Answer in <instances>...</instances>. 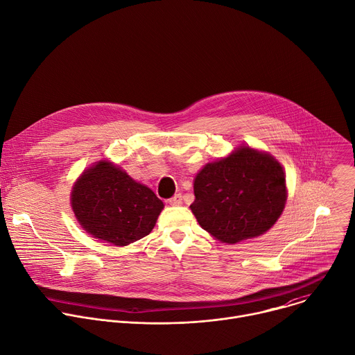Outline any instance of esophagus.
Masks as SVG:
<instances>
[{
    "mask_svg": "<svg viewBox=\"0 0 355 355\" xmlns=\"http://www.w3.org/2000/svg\"><path fill=\"white\" fill-rule=\"evenodd\" d=\"M168 202H170V205H173V207H180L182 204L181 193H175L173 198H170Z\"/></svg>",
    "mask_w": 355,
    "mask_h": 355,
    "instance_id": "esophagus-1",
    "label": "esophagus"
}]
</instances>
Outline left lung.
<instances>
[{
	"mask_svg": "<svg viewBox=\"0 0 355 355\" xmlns=\"http://www.w3.org/2000/svg\"><path fill=\"white\" fill-rule=\"evenodd\" d=\"M193 193L189 208L200 227L233 244L264 234L278 220L286 200L285 174L272 156L244 146L202 168Z\"/></svg>",
	"mask_w": 355,
	"mask_h": 355,
	"instance_id": "8db88e82",
	"label": "left lung"
}]
</instances>
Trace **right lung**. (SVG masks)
Listing matches in <instances>:
<instances>
[{
    "label": "right lung",
    "mask_w": 355,
    "mask_h": 355,
    "mask_svg": "<svg viewBox=\"0 0 355 355\" xmlns=\"http://www.w3.org/2000/svg\"><path fill=\"white\" fill-rule=\"evenodd\" d=\"M71 207L87 233L115 245H128L151 232L164 204L119 167L99 162L76 182Z\"/></svg>",
    "instance_id": "1"
}]
</instances>
